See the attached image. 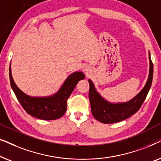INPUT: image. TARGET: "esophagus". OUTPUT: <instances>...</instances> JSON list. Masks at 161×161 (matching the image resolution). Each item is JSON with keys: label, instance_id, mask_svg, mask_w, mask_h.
<instances>
[{"label": "esophagus", "instance_id": "1", "mask_svg": "<svg viewBox=\"0 0 161 161\" xmlns=\"http://www.w3.org/2000/svg\"><path fill=\"white\" fill-rule=\"evenodd\" d=\"M83 71L86 74H89L90 72V68L88 66H85V67H83Z\"/></svg>", "mask_w": 161, "mask_h": 161}]
</instances>
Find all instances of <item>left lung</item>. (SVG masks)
<instances>
[{"label":"left lung","instance_id":"1","mask_svg":"<svg viewBox=\"0 0 161 161\" xmlns=\"http://www.w3.org/2000/svg\"><path fill=\"white\" fill-rule=\"evenodd\" d=\"M149 58V73L148 80L143 89L131 100L126 103H111L102 97L97 92L91 80L89 83V100L91 104L92 113L94 117L99 122L105 124H112L126 119L136 114L140 109L147 97L150 89L153 77V64Z\"/></svg>","mask_w":161,"mask_h":161}]
</instances>
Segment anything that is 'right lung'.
Returning a JSON list of instances; mask_svg holds the SVG:
<instances>
[{"instance_id":"1","label":"right lung","mask_w":161,"mask_h":161,"mask_svg":"<svg viewBox=\"0 0 161 161\" xmlns=\"http://www.w3.org/2000/svg\"><path fill=\"white\" fill-rule=\"evenodd\" d=\"M9 78L11 86L17 100L28 114L40 119L55 120L65 114L68 98L78 81L85 78V75L81 72L71 74L66 79L57 93L45 97H34L22 92L13 80L11 67H9Z\"/></svg>"}]
</instances>
